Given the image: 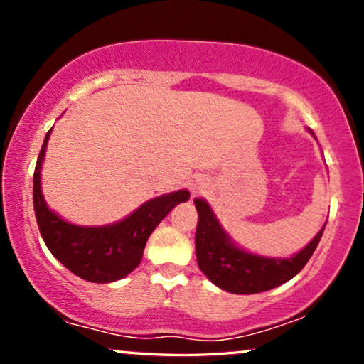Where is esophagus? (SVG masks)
<instances>
[{
  "instance_id": "34e87169",
  "label": "esophagus",
  "mask_w": 364,
  "mask_h": 364,
  "mask_svg": "<svg viewBox=\"0 0 364 364\" xmlns=\"http://www.w3.org/2000/svg\"><path fill=\"white\" fill-rule=\"evenodd\" d=\"M205 188H207V183L203 181V179H195V181L190 185V190L193 195L203 193V191H205Z\"/></svg>"
}]
</instances>
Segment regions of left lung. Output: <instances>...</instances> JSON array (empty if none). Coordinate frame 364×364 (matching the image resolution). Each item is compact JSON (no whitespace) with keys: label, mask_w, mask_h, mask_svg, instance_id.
<instances>
[{"label":"left lung","mask_w":364,"mask_h":364,"mask_svg":"<svg viewBox=\"0 0 364 364\" xmlns=\"http://www.w3.org/2000/svg\"><path fill=\"white\" fill-rule=\"evenodd\" d=\"M193 202L198 212L195 250L200 270L220 289L235 294H257L274 289L301 272L318 246L325 229L323 225L306 248L287 260L263 258L236 248L217 223L210 207L200 198Z\"/></svg>","instance_id":"8db88e82"}]
</instances>
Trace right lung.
<instances>
[{
  "label": "right lung",
  "mask_w": 364,
  "mask_h": 364,
  "mask_svg": "<svg viewBox=\"0 0 364 364\" xmlns=\"http://www.w3.org/2000/svg\"><path fill=\"white\" fill-rule=\"evenodd\" d=\"M46 133L34 171V210L41 236L48 250L70 272L89 282H114L139 267L145 243L157 224L178 203L190 198L181 190L144 203L121 223L104 228H82L60 219L46 205L41 193V162L49 140Z\"/></svg>",
  "instance_id": "obj_1"
}]
</instances>
